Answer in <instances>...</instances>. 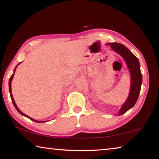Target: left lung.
Returning a JSON list of instances; mask_svg holds the SVG:
<instances>
[{"label": "left lung", "mask_w": 159, "mask_h": 159, "mask_svg": "<svg viewBox=\"0 0 159 159\" xmlns=\"http://www.w3.org/2000/svg\"><path fill=\"white\" fill-rule=\"evenodd\" d=\"M107 45H110L113 50L119 54L123 58L130 74V93L126 101L118 111V115L120 116L133 108L138 100L142 83L140 65H139L138 59L125 45L118 43H107Z\"/></svg>", "instance_id": "left-lung-1"}]
</instances>
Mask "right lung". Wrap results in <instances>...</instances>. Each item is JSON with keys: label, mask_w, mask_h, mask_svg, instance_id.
Segmentation results:
<instances>
[{"label": "right lung", "mask_w": 159, "mask_h": 159, "mask_svg": "<svg viewBox=\"0 0 159 159\" xmlns=\"http://www.w3.org/2000/svg\"><path fill=\"white\" fill-rule=\"evenodd\" d=\"M20 64V63H19V64H17V65L15 66V70H14V73L12 74V75L11 76H10V80H9V92H10V98H11V99H12V103H13V104H14V106H15V109L17 110V111H18L19 113H20V114L21 115L24 116H25V117H26V118H29V119H31V120H33V121H34V122H36V123H44V122H47L46 120H35V119H34V118H31V117L28 116L27 115H26L25 114H24L23 112H21V111H20V110L18 109V107H17V104H15V100H14V98H13V96H12V90H11V82H12V80L13 77H14L15 70H16V69H17V66H18L19 64Z\"/></svg>", "instance_id": "add662e5"}]
</instances>
